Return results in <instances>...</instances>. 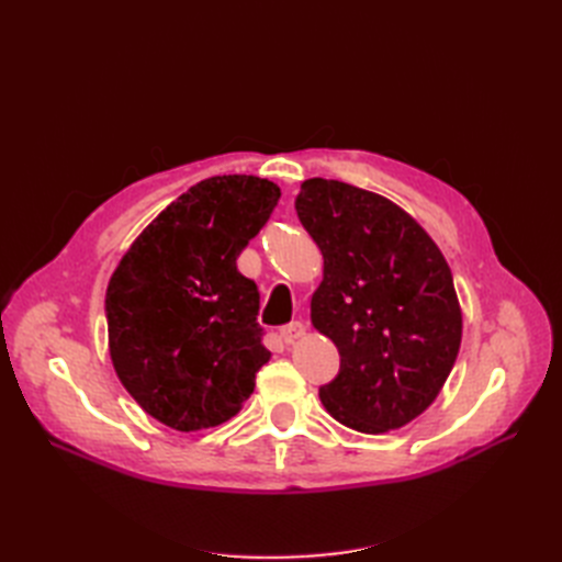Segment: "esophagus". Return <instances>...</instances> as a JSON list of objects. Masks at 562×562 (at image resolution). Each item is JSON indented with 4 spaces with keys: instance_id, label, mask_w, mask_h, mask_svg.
I'll return each instance as SVG.
<instances>
[{
    "instance_id": "34e87169",
    "label": "esophagus",
    "mask_w": 562,
    "mask_h": 562,
    "mask_svg": "<svg viewBox=\"0 0 562 562\" xmlns=\"http://www.w3.org/2000/svg\"><path fill=\"white\" fill-rule=\"evenodd\" d=\"M304 333H307V328H304L300 321H293V323H288V326L279 328V335L285 345H293L295 339H300Z\"/></svg>"
}]
</instances>
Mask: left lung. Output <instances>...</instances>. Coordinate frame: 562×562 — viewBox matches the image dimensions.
I'll use <instances>...</instances> for the list:
<instances>
[{"label":"left lung","mask_w":562,"mask_h":562,"mask_svg":"<svg viewBox=\"0 0 562 562\" xmlns=\"http://www.w3.org/2000/svg\"><path fill=\"white\" fill-rule=\"evenodd\" d=\"M295 211L323 252L312 323L339 351L321 403L361 434L401 429L436 401L462 345L443 252L394 201L339 180H304Z\"/></svg>","instance_id":"8db88e82"}]
</instances>
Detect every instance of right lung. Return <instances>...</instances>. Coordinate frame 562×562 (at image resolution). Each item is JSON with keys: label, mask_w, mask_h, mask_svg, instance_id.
Instances as JSON below:
<instances>
[{"label": "right lung", "mask_w": 562, "mask_h": 562, "mask_svg": "<svg viewBox=\"0 0 562 562\" xmlns=\"http://www.w3.org/2000/svg\"><path fill=\"white\" fill-rule=\"evenodd\" d=\"M281 190L255 176L201 180L143 229L105 293L110 356L147 415L178 431L241 411L267 361L260 293L236 258Z\"/></svg>", "instance_id": "1"}]
</instances>
